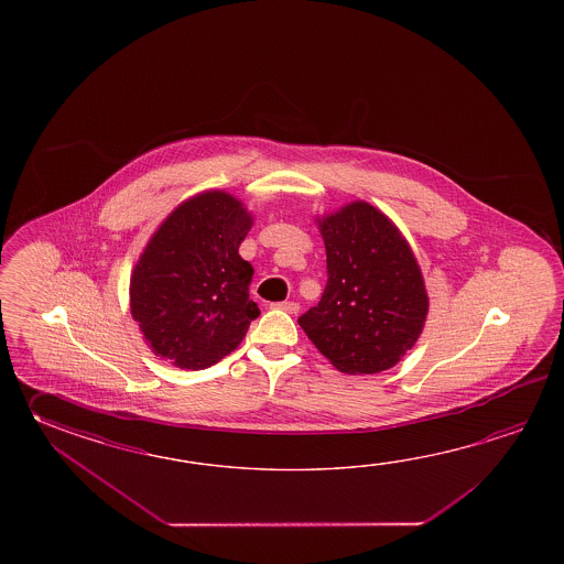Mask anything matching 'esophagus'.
Here are the masks:
<instances>
[{"label": "esophagus", "instance_id": "obj_1", "mask_svg": "<svg viewBox=\"0 0 564 564\" xmlns=\"http://www.w3.org/2000/svg\"><path fill=\"white\" fill-rule=\"evenodd\" d=\"M274 308L288 312V314H296V312L300 311L299 304H296V302H292V300H286V302H276V304H274Z\"/></svg>", "mask_w": 564, "mask_h": 564}]
</instances>
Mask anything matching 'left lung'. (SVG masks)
<instances>
[{
  "label": "left lung",
  "instance_id": "obj_1",
  "mask_svg": "<svg viewBox=\"0 0 564 564\" xmlns=\"http://www.w3.org/2000/svg\"><path fill=\"white\" fill-rule=\"evenodd\" d=\"M326 248V288L299 324L347 375L395 367L417 343L430 299L417 258L381 209L350 202L316 217Z\"/></svg>",
  "mask_w": 564,
  "mask_h": 564
}]
</instances>
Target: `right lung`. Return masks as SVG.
<instances>
[{"instance_id": "right-lung-1", "label": "right lung", "mask_w": 564, "mask_h": 564, "mask_svg": "<svg viewBox=\"0 0 564 564\" xmlns=\"http://www.w3.org/2000/svg\"><path fill=\"white\" fill-rule=\"evenodd\" d=\"M253 217L238 197L207 189L181 202L132 268L131 314L156 357L207 369L234 352L258 318L253 268L238 250Z\"/></svg>"}]
</instances>
